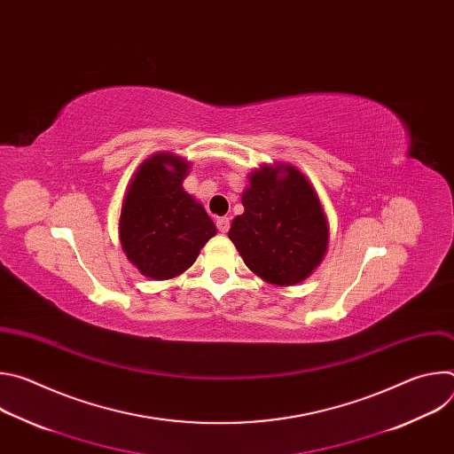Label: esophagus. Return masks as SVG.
I'll list each match as a JSON object with an SVG mask.
<instances>
[{"label":"esophagus","mask_w":454,"mask_h":454,"mask_svg":"<svg viewBox=\"0 0 454 454\" xmlns=\"http://www.w3.org/2000/svg\"><path fill=\"white\" fill-rule=\"evenodd\" d=\"M217 230H219L221 233H228V230H230V219H228V217L217 219Z\"/></svg>","instance_id":"esophagus-1"}]
</instances>
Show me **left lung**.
<instances>
[{"label": "left lung", "instance_id": "obj_1", "mask_svg": "<svg viewBox=\"0 0 454 454\" xmlns=\"http://www.w3.org/2000/svg\"><path fill=\"white\" fill-rule=\"evenodd\" d=\"M242 207L228 237L256 277L294 286L319 266L329 246V223L316 190L296 167L253 170Z\"/></svg>", "mask_w": 454, "mask_h": 454}]
</instances>
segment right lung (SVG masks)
<instances>
[{"label":"right lung","mask_w":454,"mask_h":454,"mask_svg":"<svg viewBox=\"0 0 454 454\" xmlns=\"http://www.w3.org/2000/svg\"><path fill=\"white\" fill-rule=\"evenodd\" d=\"M188 168L179 156L153 154L138 167L121 203V249L142 275L154 280L186 271L217 233L203 205L183 188Z\"/></svg>","instance_id":"obj_1"}]
</instances>
